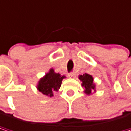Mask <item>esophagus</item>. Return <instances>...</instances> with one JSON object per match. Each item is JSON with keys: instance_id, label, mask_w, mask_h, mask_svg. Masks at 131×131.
<instances>
[{"instance_id": "obj_1", "label": "esophagus", "mask_w": 131, "mask_h": 131, "mask_svg": "<svg viewBox=\"0 0 131 131\" xmlns=\"http://www.w3.org/2000/svg\"><path fill=\"white\" fill-rule=\"evenodd\" d=\"M68 77L70 78H74L75 77V73H68Z\"/></svg>"}]
</instances>
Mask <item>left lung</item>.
Instances as JSON below:
<instances>
[{
  "mask_svg": "<svg viewBox=\"0 0 131 131\" xmlns=\"http://www.w3.org/2000/svg\"><path fill=\"white\" fill-rule=\"evenodd\" d=\"M82 82V86L84 88V93L87 95L92 94L93 91L96 92V85L94 82V78L92 76L87 73L80 75L78 77Z\"/></svg>",
  "mask_w": 131,
  "mask_h": 131,
  "instance_id": "8db88e82",
  "label": "left lung"
}]
</instances>
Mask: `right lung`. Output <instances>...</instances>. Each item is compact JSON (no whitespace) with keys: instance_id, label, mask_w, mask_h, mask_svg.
<instances>
[{"instance_id":"obj_1","label":"right lung","mask_w":131,"mask_h":131,"mask_svg":"<svg viewBox=\"0 0 131 131\" xmlns=\"http://www.w3.org/2000/svg\"><path fill=\"white\" fill-rule=\"evenodd\" d=\"M66 78L60 73L54 72L53 68H51L46 75L42 77L37 85V89L42 94L48 97H53L54 92L58 91L61 86L62 80Z\"/></svg>"}]
</instances>
